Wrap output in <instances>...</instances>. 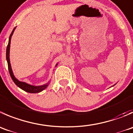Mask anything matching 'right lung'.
<instances>
[{"label":"right lung","instance_id":"right-lung-1","mask_svg":"<svg viewBox=\"0 0 133 133\" xmlns=\"http://www.w3.org/2000/svg\"><path fill=\"white\" fill-rule=\"evenodd\" d=\"M15 29V28L13 30L12 32L11 33L10 36V38H9V42L8 44L7 48H6V60H7L8 62V70L9 72H10V76H11V78H12L13 81L14 82V83L18 86V87L20 88L21 89L23 90L24 91H26V92L28 93H39L40 91H42V90H43L44 89H45L48 86V84H45L43 86H31V85L25 83V82H21V81H19L15 77H14V74H13L12 70H11V65H10V42H11V36H12L13 33L14 32V30Z\"/></svg>","mask_w":133,"mask_h":133}]
</instances>
